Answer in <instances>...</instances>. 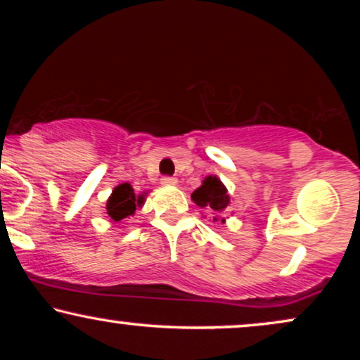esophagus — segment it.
Segmentation results:
<instances>
[{
    "instance_id": "obj_1",
    "label": "esophagus",
    "mask_w": 360,
    "mask_h": 360,
    "mask_svg": "<svg viewBox=\"0 0 360 360\" xmlns=\"http://www.w3.org/2000/svg\"><path fill=\"white\" fill-rule=\"evenodd\" d=\"M160 184L165 185V186H170V185H176V184H179V180H176L175 176H162Z\"/></svg>"
}]
</instances>
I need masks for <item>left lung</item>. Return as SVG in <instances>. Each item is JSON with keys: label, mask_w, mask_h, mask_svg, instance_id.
I'll list each match as a JSON object with an SVG mask.
<instances>
[{"label": "left lung", "mask_w": 360, "mask_h": 360, "mask_svg": "<svg viewBox=\"0 0 360 360\" xmlns=\"http://www.w3.org/2000/svg\"><path fill=\"white\" fill-rule=\"evenodd\" d=\"M191 200L196 206L200 208L208 210L213 214V223L214 221H221L224 223V218H221L219 214H223L226 210L229 208L231 198L228 195V188H226L223 181H221L216 175H208L201 181V185L191 193Z\"/></svg>", "instance_id": "8db88e82"}]
</instances>
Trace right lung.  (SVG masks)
<instances>
[{"label":"right lung","mask_w":360,"mask_h":360,"mask_svg":"<svg viewBox=\"0 0 360 360\" xmlns=\"http://www.w3.org/2000/svg\"><path fill=\"white\" fill-rule=\"evenodd\" d=\"M146 195V191L141 195H136L134 188L127 181L115 186V190H112V193L106 201L108 216L112 221H121L124 218H129V216H134L137 206L141 208L144 205Z\"/></svg>","instance_id":"1"}]
</instances>
